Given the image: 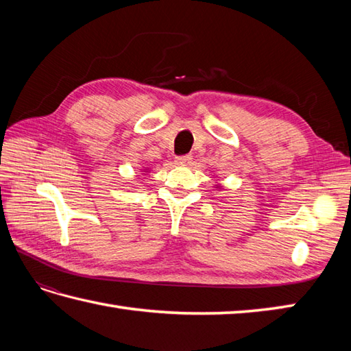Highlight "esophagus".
<instances>
[{"mask_svg": "<svg viewBox=\"0 0 351 351\" xmlns=\"http://www.w3.org/2000/svg\"><path fill=\"white\" fill-rule=\"evenodd\" d=\"M193 161V156L191 155H182V156H176L175 162L178 166H189V164Z\"/></svg>", "mask_w": 351, "mask_h": 351, "instance_id": "1", "label": "esophagus"}]
</instances>
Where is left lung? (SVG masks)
<instances>
[{"mask_svg": "<svg viewBox=\"0 0 351 351\" xmlns=\"http://www.w3.org/2000/svg\"><path fill=\"white\" fill-rule=\"evenodd\" d=\"M215 189H220L221 190V185L217 182V184H215Z\"/></svg>", "mask_w": 351, "mask_h": 351, "instance_id": "left-lung-1", "label": "left lung"}]
</instances>
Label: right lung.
I'll list each match as a JSON object with an SVG mask.
<instances>
[{
    "mask_svg": "<svg viewBox=\"0 0 351 351\" xmlns=\"http://www.w3.org/2000/svg\"><path fill=\"white\" fill-rule=\"evenodd\" d=\"M143 173H145V175L147 173V169H145V170H143ZM143 173H141V175H143Z\"/></svg>",
    "mask_w": 351,
    "mask_h": 351,
    "instance_id": "right-lung-1",
    "label": "right lung"
}]
</instances>
